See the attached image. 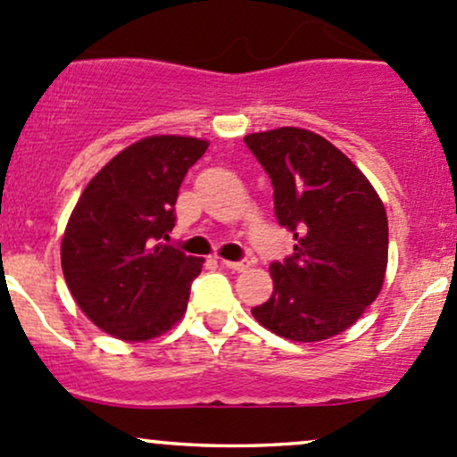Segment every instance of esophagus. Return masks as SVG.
Instances as JSON below:
<instances>
[{"mask_svg":"<svg viewBox=\"0 0 457 457\" xmlns=\"http://www.w3.org/2000/svg\"><path fill=\"white\" fill-rule=\"evenodd\" d=\"M220 264L229 270H245V269L252 267V262H249V260H238V262H232V260H220Z\"/></svg>","mask_w":457,"mask_h":457,"instance_id":"obj_1","label":"esophagus"}]
</instances>
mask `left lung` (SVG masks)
Here are the masks:
<instances>
[{"label": "left lung", "mask_w": 457, "mask_h": 457, "mask_svg": "<svg viewBox=\"0 0 457 457\" xmlns=\"http://www.w3.org/2000/svg\"><path fill=\"white\" fill-rule=\"evenodd\" d=\"M273 184L275 217L295 252L270 264L273 295L253 319L282 338L317 343L351 328L378 299L388 264V219L364 173L302 128L245 137Z\"/></svg>", "instance_id": "1"}]
</instances>
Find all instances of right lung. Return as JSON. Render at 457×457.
Returning a JSON list of instances; mask_svg holds the SVG:
<instances>
[{
    "label": "right lung",
    "mask_w": 457,
    "mask_h": 457,
    "mask_svg": "<svg viewBox=\"0 0 457 457\" xmlns=\"http://www.w3.org/2000/svg\"><path fill=\"white\" fill-rule=\"evenodd\" d=\"M208 140L147 137L102 169L75 204L60 260L75 303L129 343L169 332L187 312L204 258L164 245L184 175Z\"/></svg>",
    "instance_id": "1"
}]
</instances>
